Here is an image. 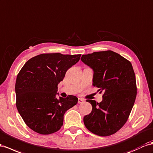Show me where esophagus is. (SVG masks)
<instances>
[{"label":"esophagus","mask_w":153,"mask_h":153,"mask_svg":"<svg viewBox=\"0 0 153 153\" xmlns=\"http://www.w3.org/2000/svg\"><path fill=\"white\" fill-rule=\"evenodd\" d=\"M84 102H85V100L84 98H78V104H82V103H84Z\"/></svg>","instance_id":"1"}]
</instances>
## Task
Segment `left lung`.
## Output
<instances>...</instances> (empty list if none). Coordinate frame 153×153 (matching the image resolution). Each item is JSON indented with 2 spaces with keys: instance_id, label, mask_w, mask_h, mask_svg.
Here are the masks:
<instances>
[{
  "instance_id": "8db88e82",
  "label": "left lung",
  "mask_w": 153,
  "mask_h": 153,
  "mask_svg": "<svg viewBox=\"0 0 153 153\" xmlns=\"http://www.w3.org/2000/svg\"><path fill=\"white\" fill-rule=\"evenodd\" d=\"M81 60L93 69V85L104 93L102 101L87 100L92 105L84 117L89 131L100 137L117 133L124 126L134 105L137 93L134 70L130 62L113 51L93 52Z\"/></svg>"
}]
</instances>
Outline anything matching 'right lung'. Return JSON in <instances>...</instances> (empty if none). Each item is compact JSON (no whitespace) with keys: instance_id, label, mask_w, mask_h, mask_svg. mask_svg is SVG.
I'll use <instances>...</instances> for the list:
<instances>
[{"instance_id":"1","label":"right lung","mask_w":153,"mask_h":153,"mask_svg":"<svg viewBox=\"0 0 153 153\" xmlns=\"http://www.w3.org/2000/svg\"><path fill=\"white\" fill-rule=\"evenodd\" d=\"M80 56L43 53L27 61L18 73L16 108L26 124L36 133L49 134L59 131L64 113L77 104L75 96L57 98L56 94L58 84Z\"/></svg>"}]
</instances>
